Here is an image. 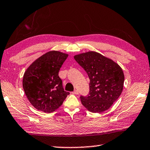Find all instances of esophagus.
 <instances>
[{"label": "esophagus", "mask_w": 150, "mask_h": 150, "mask_svg": "<svg viewBox=\"0 0 150 150\" xmlns=\"http://www.w3.org/2000/svg\"><path fill=\"white\" fill-rule=\"evenodd\" d=\"M72 93L74 94H78V91L77 90H75L74 91H73Z\"/></svg>", "instance_id": "1"}]
</instances>
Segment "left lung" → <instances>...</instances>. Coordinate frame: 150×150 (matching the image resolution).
Returning a JSON list of instances; mask_svg holds the SVG:
<instances>
[{
  "mask_svg": "<svg viewBox=\"0 0 150 150\" xmlns=\"http://www.w3.org/2000/svg\"><path fill=\"white\" fill-rule=\"evenodd\" d=\"M74 59L87 73L90 91L80 96L88 111L102 112L110 108L123 90L124 74L114 61L96 52L89 51L74 56Z\"/></svg>",
  "mask_w": 150,
  "mask_h": 150,
  "instance_id": "1",
  "label": "left lung"
}]
</instances>
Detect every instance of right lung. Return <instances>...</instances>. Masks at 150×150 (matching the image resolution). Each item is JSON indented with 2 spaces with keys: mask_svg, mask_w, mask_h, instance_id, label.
I'll return each instance as SVG.
<instances>
[{
  "mask_svg": "<svg viewBox=\"0 0 150 150\" xmlns=\"http://www.w3.org/2000/svg\"><path fill=\"white\" fill-rule=\"evenodd\" d=\"M69 55L50 51L34 61L23 76V86L31 104L39 111L52 112L62 105L69 92L58 74Z\"/></svg>",
  "mask_w": 150,
  "mask_h": 150,
  "instance_id": "add662e5",
  "label": "right lung"
}]
</instances>
